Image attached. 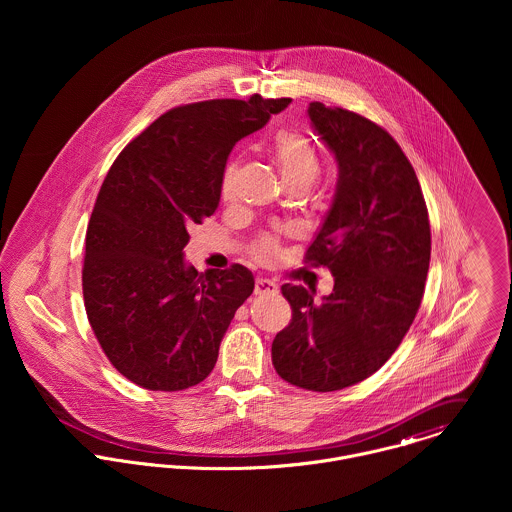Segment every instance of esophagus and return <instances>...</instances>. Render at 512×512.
Instances as JSON below:
<instances>
[{"mask_svg":"<svg viewBox=\"0 0 512 512\" xmlns=\"http://www.w3.org/2000/svg\"><path fill=\"white\" fill-rule=\"evenodd\" d=\"M254 293L256 295H274V293H278V284L272 280H266V278H256Z\"/></svg>","mask_w":512,"mask_h":512,"instance_id":"esophagus-1","label":"esophagus"}]
</instances>
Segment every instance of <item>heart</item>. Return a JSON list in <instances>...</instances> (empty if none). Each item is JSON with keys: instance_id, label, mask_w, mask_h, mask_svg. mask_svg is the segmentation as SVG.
Returning <instances> with one entry per match:
<instances>
[{"instance_id": "heart-1", "label": "heart", "mask_w": 512, "mask_h": 512, "mask_svg": "<svg viewBox=\"0 0 512 512\" xmlns=\"http://www.w3.org/2000/svg\"><path fill=\"white\" fill-rule=\"evenodd\" d=\"M274 151H276V161L280 167V173L288 187H309L315 177L319 175L321 163H319V153L315 146L299 132L295 130H282L276 136L274 142ZM240 163L238 159L230 161L224 167L222 179H220V195L222 199H232L234 195V185L238 179ZM252 254L262 260V262H272L278 258V240L270 234L262 236L254 248Z\"/></svg>"}]
</instances>
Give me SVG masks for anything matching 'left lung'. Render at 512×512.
<instances>
[{
    "label": "left lung",
    "mask_w": 512,
    "mask_h": 512,
    "mask_svg": "<svg viewBox=\"0 0 512 512\" xmlns=\"http://www.w3.org/2000/svg\"><path fill=\"white\" fill-rule=\"evenodd\" d=\"M307 114L339 179L305 262L327 266L335 286L321 301L282 286L292 321L272 343V363L293 386L333 392L374 374L402 343L422 303L432 234L416 171L384 128L321 102Z\"/></svg>",
    "instance_id": "1"
}]
</instances>
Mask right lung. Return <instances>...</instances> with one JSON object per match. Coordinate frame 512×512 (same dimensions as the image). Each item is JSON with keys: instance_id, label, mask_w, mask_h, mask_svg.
I'll use <instances>...</instances> for the list:
<instances>
[{"instance_id": "right-lung-1", "label": "right lung", "mask_w": 512, "mask_h": 512, "mask_svg": "<svg viewBox=\"0 0 512 512\" xmlns=\"http://www.w3.org/2000/svg\"><path fill=\"white\" fill-rule=\"evenodd\" d=\"M290 102L254 94L177 106L110 167L86 230L82 293L104 355L134 384L175 392L215 368L254 276L240 264L197 272L183 248L219 207L234 144Z\"/></svg>"}]
</instances>
